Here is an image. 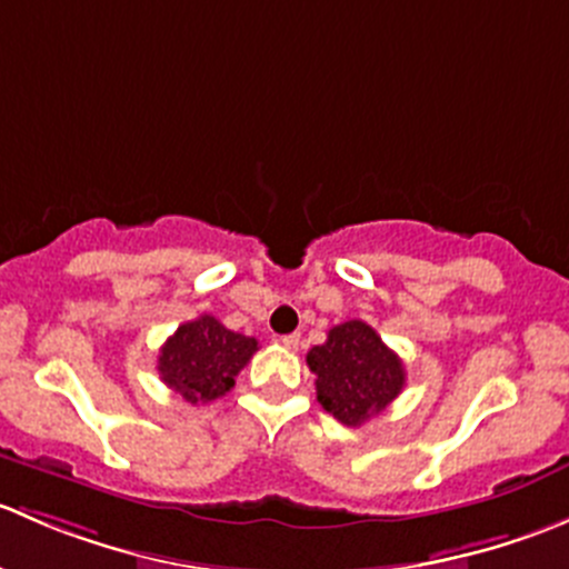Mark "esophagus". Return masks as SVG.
<instances>
[{
	"instance_id": "esophagus-1",
	"label": "esophagus",
	"mask_w": 569,
	"mask_h": 569,
	"mask_svg": "<svg viewBox=\"0 0 569 569\" xmlns=\"http://www.w3.org/2000/svg\"><path fill=\"white\" fill-rule=\"evenodd\" d=\"M278 341L283 343L286 349H291V352H295V349H300V336H297V332H291V336H280Z\"/></svg>"
}]
</instances>
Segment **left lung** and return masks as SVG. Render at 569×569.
I'll return each instance as SVG.
<instances>
[{"mask_svg": "<svg viewBox=\"0 0 569 569\" xmlns=\"http://www.w3.org/2000/svg\"><path fill=\"white\" fill-rule=\"evenodd\" d=\"M308 369L317 375L319 405L347 427L386 410L405 388L399 355L360 319L332 327L327 341L308 352Z\"/></svg>", "mask_w": 569, "mask_h": 569, "instance_id": "1", "label": "left lung"}]
</instances>
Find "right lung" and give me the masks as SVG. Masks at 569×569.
Listing matches in <instances>:
<instances>
[{"label":"right lung","mask_w":569,"mask_h":569,"mask_svg":"<svg viewBox=\"0 0 569 569\" xmlns=\"http://www.w3.org/2000/svg\"><path fill=\"white\" fill-rule=\"evenodd\" d=\"M258 341L242 332L228 330L214 317L183 321L159 349V377L178 396L198 405L226 396L237 382L239 371L248 366Z\"/></svg>","instance_id":"add662e5"}]
</instances>
